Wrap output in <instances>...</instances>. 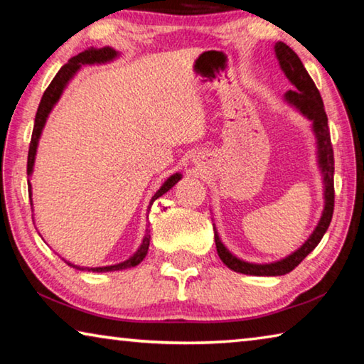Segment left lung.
<instances>
[{
	"mask_svg": "<svg viewBox=\"0 0 364 364\" xmlns=\"http://www.w3.org/2000/svg\"><path fill=\"white\" fill-rule=\"evenodd\" d=\"M274 53L276 58L279 60L282 72L286 73L289 82L295 86L294 90H289L284 95L286 101L297 109L300 114H304L308 120L313 122V132H315L318 141V164L319 168H321L324 181V210L321 218H319L318 226L315 228L311 236L306 239V242L301 245L299 250H295L294 254L274 263L257 264L239 260L237 257H234L231 252L225 247L223 242L220 241L217 231H215V244H217V252L221 262H223L228 268L236 271V273L254 276H282L291 273V271L316 247L319 241H321L324 232L328 231V228L331 225L332 213H334V151H332L328 115L324 112L321 95H319L315 82H313L311 77L308 75V72L304 64H301L300 58L286 45V43H276Z\"/></svg>",
	"mask_w": 364,
	"mask_h": 364,
	"instance_id": "8db88e82",
	"label": "left lung"
}]
</instances>
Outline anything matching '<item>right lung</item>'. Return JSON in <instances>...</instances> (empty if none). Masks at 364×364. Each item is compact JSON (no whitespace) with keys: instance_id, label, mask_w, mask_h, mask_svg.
Here are the masks:
<instances>
[{"instance_id":"obj_1","label":"right lung","mask_w":364,"mask_h":364,"mask_svg":"<svg viewBox=\"0 0 364 364\" xmlns=\"http://www.w3.org/2000/svg\"><path fill=\"white\" fill-rule=\"evenodd\" d=\"M117 53L115 49L112 48H101V49H95V48H90V49H85L83 53L77 54V56H73L69 63L65 65L60 67V70L56 73V77L53 78V82L49 83V86L46 88L45 93H43V97L40 101V106L38 110H36V115H35V125H33V133H32V141H30V149H28V159H27V175L30 176L33 171V164H35V156H36V146H38V139L41 136V132H43V127H45L46 119L49 112H51L54 104L59 101L60 95H63L64 88L67 86V83L70 82V78L75 75V73L80 70V67L85 65V64H104V63H109V60H112L117 58ZM181 180V175L180 173H175L171 175L167 181H165L160 189L157 191L156 194L152 196L151 199V204H149V210H151V205L154 204V200L159 199L160 196H164L167 193L168 189H171L175 186V184ZM28 194L32 196V189H30V181H28ZM147 210V213H149ZM151 231L146 230V236L143 239V244H141V247L136 250V254H133V257L128 258V260L122 262V263H117V264H110V267H101V268H88V271H95V273H104V271H117V269H127V268H132V267H136L141 262L144 260V257L147 254V250H149V241H151ZM67 264H70V267L77 268V269H86L83 267H77V264H72L67 262Z\"/></svg>"}]
</instances>
